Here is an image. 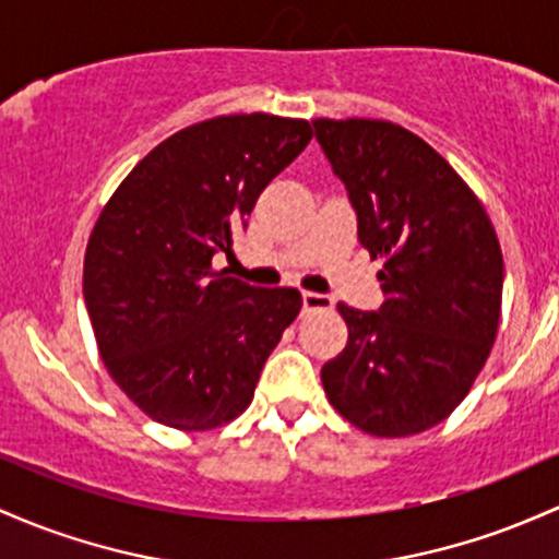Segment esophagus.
Instances as JSON below:
<instances>
[{
  "mask_svg": "<svg viewBox=\"0 0 559 559\" xmlns=\"http://www.w3.org/2000/svg\"><path fill=\"white\" fill-rule=\"evenodd\" d=\"M331 297L318 292H302V308L305 310H321V308H331Z\"/></svg>",
  "mask_w": 559,
  "mask_h": 559,
  "instance_id": "1",
  "label": "esophagus"
}]
</instances>
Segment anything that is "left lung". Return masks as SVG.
I'll use <instances>...</instances> for the list:
<instances>
[{"label":"left lung","instance_id":"1","mask_svg":"<svg viewBox=\"0 0 559 559\" xmlns=\"http://www.w3.org/2000/svg\"><path fill=\"white\" fill-rule=\"evenodd\" d=\"M345 182L358 241L379 270V310L336 305L347 345L323 364L331 406L377 438L443 421L467 397L496 340L504 260L486 210L421 138L390 121L316 119Z\"/></svg>","mask_w":559,"mask_h":559}]
</instances>
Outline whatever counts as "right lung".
Returning a JSON list of instances; mask_svg holds the SVG:
<instances>
[{
	"instance_id": "add662e5",
	"label": "right lung",
	"mask_w": 559,
	"mask_h": 559,
	"mask_svg": "<svg viewBox=\"0 0 559 559\" xmlns=\"http://www.w3.org/2000/svg\"><path fill=\"white\" fill-rule=\"evenodd\" d=\"M310 124L236 114L171 134L97 217L84 302L114 382L151 419L212 429L254 397L262 366L297 318V289H257L214 270L257 199L310 143Z\"/></svg>"
}]
</instances>
